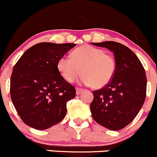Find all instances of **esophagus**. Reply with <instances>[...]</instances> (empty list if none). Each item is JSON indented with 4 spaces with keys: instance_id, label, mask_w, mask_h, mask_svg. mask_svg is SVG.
<instances>
[{
    "instance_id": "34e87169",
    "label": "esophagus",
    "mask_w": 157,
    "mask_h": 157,
    "mask_svg": "<svg viewBox=\"0 0 157 157\" xmlns=\"http://www.w3.org/2000/svg\"><path fill=\"white\" fill-rule=\"evenodd\" d=\"M84 89H82V88H76V94H80L81 92H82L83 91Z\"/></svg>"
}]
</instances>
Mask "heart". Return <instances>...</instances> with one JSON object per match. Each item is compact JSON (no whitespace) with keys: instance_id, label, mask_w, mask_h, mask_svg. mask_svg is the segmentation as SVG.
<instances>
[{"instance_id":"1","label":"heart","mask_w":157,"mask_h":157,"mask_svg":"<svg viewBox=\"0 0 157 157\" xmlns=\"http://www.w3.org/2000/svg\"><path fill=\"white\" fill-rule=\"evenodd\" d=\"M57 68L67 82H73L82 72V83L101 88L112 80L116 71V61L103 49L84 45L72 52V57L66 55L60 57Z\"/></svg>"}]
</instances>
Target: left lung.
I'll return each instance as SVG.
<instances>
[{
	"label": "left lung",
	"instance_id": "obj_1",
	"mask_svg": "<svg viewBox=\"0 0 157 157\" xmlns=\"http://www.w3.org/2000/svg\"><path fill=\"white\" fill-rule=\"evenodd\" d=\"M92 44L114 52L116 71L108 85L92 91L91 115L101 126L118 131L131 123L144 105L147 94L145 70L134 52L121 43L106 41Z\"/></svg>",
	"mask_w": 157,
	"mask_h": 157
}]
</instances>
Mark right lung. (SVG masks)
I'll return each instance as SVG.
<instances>
[{"instance_id": "1", "label": "right lung", "mask_w": 157, "mask_h": 157, "mask_svg": "<svg viewBox=\"0 0 157 157\" xmlns=\"http://www.w3.org/2000/svg\"><path fill=\"white\" fill-rule=\"evenodd\" d=\"M75 46L37 43L28 49L13 66L10 97L17 112L28 126L47 129L66 116V104L76 93L73 85L59 73L57 63Z\"/></svg>"}]
</instances>
